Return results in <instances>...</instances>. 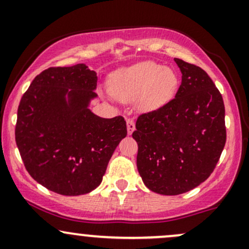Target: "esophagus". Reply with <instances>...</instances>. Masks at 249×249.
I'll return each instance as SVG.
<instances>
[{"instance_id":"34e87169","label":"esophagus","mask_w":249,"mask_h":249,"mask_svg":"<svg viewBox=\"0 0 249 249\" xmlns=\"http://www.w3.org/2000/svg\"><path fill=\"white\" fill-rule=\"evenodd\" d=\"M126 126H127V133L128 134H132L133 131L136 130V124L132 119H127L126 121Z\"/></svg>"}]
</instances>
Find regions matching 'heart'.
I'll return each mask as SVG.
<instances>
[{"label":"heart","mask_w":249,"mask_h":249,"mask_svg":"<svg viewBox=\"0 0 249 249\" xmlns=\"http://www.w3.org/2000/svg\"><path fill=\"white\" fill-rule=\"evenodd\" d=\"M107 88L118 101L130 103L136 100L139 111L153 112L173 100L178 88V76L173 68L142 61L113 71Z\"/></svg>","instance_id":"heart-1"}]
</instances>
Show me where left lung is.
I'll list each match as a JSON object with an SVG mask.
<instances>
[{"label":"left lung","instance_id":"1","mask_svg":"<svg viewBox=\"0 0 249 249\" xmlns=\"http://www.w3.org/2000/svg\"><path fill=\"white\" fill-rule=\"evenodd\" d=\"M182 82L174 100L137 119V167L149 190L175 196L204 182L226 142L225 107L202 68L174 59Z\"/></svg>","mask_w":249,"mask_h":249}]
</instances>
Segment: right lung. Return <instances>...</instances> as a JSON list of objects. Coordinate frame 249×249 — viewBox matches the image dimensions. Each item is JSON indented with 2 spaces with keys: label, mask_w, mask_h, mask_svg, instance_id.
<instances>
[{
  "label": "right lung",
  "mask_w": 249,
  "mask_h": 249,
  "mask_svg": "<svg viewBox=\"0 0 249 249\" xmlns=\"http://www.w3.org/2000/svg\"><path fill=\"white\" fill-rule=\"evenodd\" d=\"M97 74L85 64L52 67L35 77L20 100L17 147L32 178L53 193L79 196L101 184L126 123L89 109Z\"/></svg>",
  "instance_id": "obj_1"
}]
</instances>
